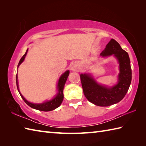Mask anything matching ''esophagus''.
Wrapping results in <instances>:
<instances>
[{"label":"esophagus","instance_id":"34e87169","mask_svg":"<svg viewBox=\"0 0 146 146\" xmlns=\"http://www.w3.org/2000/svg\"><path fill=\"white\" fill-rule=\"evenodd\" d=\"M78 69V64L76 63H74L71 65V70L75 71Z\"/></svg>","mask_w":146,"mask_h":146}]
</instances>
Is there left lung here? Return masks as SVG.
I'll return each instance as SVG.
<instances>
[{"mask_svg": "<svg viewBox=\"0 0 146 146\" xmlns=\"http://www.w3.org/2000/svg\"><path fill=\"white\" fill-rule=\"evenodd\" d=\"M100 56L107 58L113 55L119 64V73L117 84L111 86L98 83L90 73H82L80 79L83 93L87 100L97 106L108 107L117 104L127 92L132 80L131 61L127 52L111 39Z\"/></svg>", "mask_w": 146, "mask_h": 146, "instance_id": "8db88e82", "label": "left lung"}]
</instances>
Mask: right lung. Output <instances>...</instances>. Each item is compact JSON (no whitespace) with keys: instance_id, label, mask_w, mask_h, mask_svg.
<instances>
[{"instance_id":"right-lung-1","label":"right lung","mask_w":146,"mask_h":146,"mask_svg":"<svg viewBox=\"0 0 146 146\" xmlns=\"http://www.w3.org/2000/svg\"><path fill=\"white\" fill-rule=\"evenodd\" d=\"M28 51V49H27L26 53L24 54L23 57L21 58L19 62V64L17 65V69L19 66H20V64L23 63L24 61V59L26 58V56L27 54V52ZM70 74V71L67 70L65 71L64 73L62 74L61 76L59 78L58 84H57V94L54 97L52 98L51 100H46L42 103L41 104H35V103H31V102H29L27 101L26 99L24 98L23 95L21 94L20 92L19 88V84H18V76L17 74L16 75V84H17V88L18 90V92L19 93L21 97L23 99V100L26 102L27 105H28L29 107H31L33 108H35L36 110H41V111H49L53 110L56 108L59 107L61 104L63 100L64 95H63V89L64 86L65 85V83H66L67 78L68 76H69Z\"/></svg>"}]
</instances>
